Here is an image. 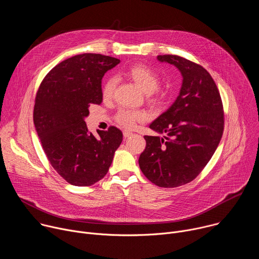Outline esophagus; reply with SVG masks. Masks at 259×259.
<instances>
[{"label":"esophagus","instance_id":"obj_1","mask_svg":"<svg viewBox=\"0 0 259 259\" xmlns=\"http://www.w3.org/2000/svg\"><path fill=\"white\" fill-rule=\"evenodd\" d=\"M123 135H124V137H129L130 135H132V132L129 131V130H124Z\"/></svg>","mask_w":259,"mask_h":259}]
</instances>
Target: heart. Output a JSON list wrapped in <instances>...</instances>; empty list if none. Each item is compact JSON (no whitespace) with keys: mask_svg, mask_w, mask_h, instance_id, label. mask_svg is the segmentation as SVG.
I'll use <instances>...</instances> for the list:
<instances>
[{"mask_svg":"<svg viewBox=\"0 0 259 259\" xmlns=\"http://www.w3.org/2000/svg\"><path fill=\"white\" fill-rule=\"evenodd\" d=\"M125 76L133 81L147 96V100L151 103L161 105L164 103L166 95L164 92L159 91L160 78L157 73L144 64H134L130 66ZM117 86V80L115 78H108L102 86L101 95L103 100H110L114 96ZM146 120V115L140 110H132L128 108H121L116 115V121L129 129L136 127L138 123H142Z\"/></svg>","mask_w":259,"mask_h":259,"instance_id":"obj_1","label":"heart"}]
</instances>
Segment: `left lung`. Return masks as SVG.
Wrapping results in <instances>:
<instances>
[{
  "label": "left lung",
  "instance_id": "obj_1",
  "mask_svg": "<svg viewBox=\"0 0 259 259\" xmlns=\"http://www.w3.org/2000/svg\"><path fill=\"white\" fill-rule=\"evenodd\" d=\"M157 58L179 69L182 85L174 103L150 125L165 136L145 135L138 163L156 186L177 188L194 180L215 153L224 133V106L203 66L177 55Z\"/></svg>",
  "mask_w": 259,
  "mask_h": 259
}]
</instances>
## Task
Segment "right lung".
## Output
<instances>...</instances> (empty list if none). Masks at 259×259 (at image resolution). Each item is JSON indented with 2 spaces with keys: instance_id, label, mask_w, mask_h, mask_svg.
<instances>
[{
  "instance_id": "obj_1",
  "label": "right lung",
  "mask_w": 259,
  "mask_h": 259,
  "mask_svg": "<svg viewBox=\"0 0 259 259\" xmlns=\"http://www.w3.org/2000/svg\"><path fill=\"white\" fill-rule=\"evenodd\" d=\"M120 60L101 54L72 56L53 67L36 92L33 124L56 172L76 187L105 176L123 133L110 126L95 137L85 123L91 104H100L101 80Z\"/></svg>"
}]
</instances>
